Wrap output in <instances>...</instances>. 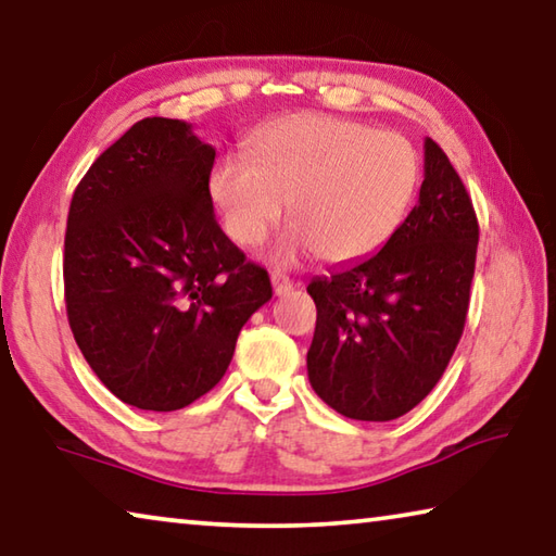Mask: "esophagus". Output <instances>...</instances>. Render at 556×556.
Returning a JSON list of instances; mask_svg holds the SVG:
<instances>
[{
  "label": "esophagus",
  "mask_w": 556,
  "mask_h": 556,
  "mask_svg": "<svg viewBox=\"0 0 556 556\" xmlns=\"http://www.w3.org/2000/svg\"><path fill=\"white\" fill-rule=\"evenodd\" d=\"M269 279H271V289H275L277 296H285L291 289H294V281H291L285 271H271Z\"/></svg>",
  "instance_id": "obj_1"
}]
</instances>
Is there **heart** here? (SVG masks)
<instances>
[{"label": "heart", "instance_id": "1", "mask_svg": "<svg viewBox=\"0 0 556 556\" xmlns=\"http://www.w3.org/2000/svg\"><path fill=\"white\" fill-rule=\"evenodd\" d=\"M417 184L419 156L397 131L301 112L260 129L250 156H223L208 193L225 235L240 248L265 240L289 201L294 223L281 235L277 260L321 252L351 265L397 232Z\"/></svg>", "mask_w": 556, "mask_h": 556}]
</instances>
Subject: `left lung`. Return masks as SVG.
Returning <instances> with one entry per match:
<instances>
[{
  "mask_svg": "<svg viewBox=\"0 0 556 556\" xmlns=\"http://www.w3.org/2000/svg\"><path fill=\"white\" fill-rule=\"evenodd\" d=\"M478 220L466 186L425 139L419 201L378 255L316 277L308 382L348 419L390 421L434 390L464 333Z\"/></svg>",
  "mask_w": 556,
  "mask_h": 556,
  "instance_id": "left-lung-1",
  "label": "left lung"
}]
</instances>
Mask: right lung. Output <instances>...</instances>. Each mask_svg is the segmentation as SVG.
<instances>
[{
    "instance_id": "obj_1",
    "label": "right lung",
    "mask_w": 556,
    "mask_h": 556,
    "mask_svg": "<svg viewBox=\"0 0 556 556\" xmlns=\"http://www.w3.org/2000/svg\"><path fill=\"white\" fill-rule=\"evenodd\" d=\"M215 149L184 119L131 125L71 201L68 324L100 382L137 409L174 412L228 370L240 328L271 299L213 213Z\"/></svg>"
}]
</instances>
